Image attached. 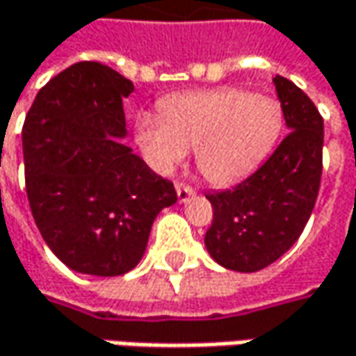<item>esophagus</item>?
I'll use <instances>...</instances> for the list:
<instances>
[{
    "label": "esophagus",
    "instance_id": "obj_1",
    "mask_svg": "<svg viewBox=\"0 0 356 356\" xmlns=\"http://www.w3.org/2000/svg\"><path fill=\"white\" fill-rule=\"evenodd\" d=\"M175 189H177V197L181 204L189 202V200L195 195V189H193L191 185H187V183H177V185H175Z\"/></svg>",
    "mask_w": 356,
    "mask_h": 356
}]
</instances>
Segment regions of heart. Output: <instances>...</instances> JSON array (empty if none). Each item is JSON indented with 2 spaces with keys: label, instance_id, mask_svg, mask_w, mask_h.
I'll return each instance as SVG.
<instances>
[{
  "label": "heart",
  "instance_id": "1",
  "mask_svg": "<svg viewBox=\"0 0 356 356\" xmlns=\"http://www.w3.org/2000/svg\"><path fill=\"white\" fill-rule=\"evenodd\" d=\"M283 124V108L271 95L220 87L167 97L163 113H138L134 130L159 173H173L195 148L202 175L213 185H230L273 152Z\"/></svg>",
  "mask_w": 356,
  "mask_h": 356
}]
</instances>
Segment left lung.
I'll use <instances>...</instances> for the list:
<instances>
[{"label":"left lung","instance_id":"8db88e82","mask_svg":"<svg viewBox=\"0 0 356 356\" xmlns=\"http://www.w3.org/2000/svg\"><path fill=\"white\" fill-rule=\"evenodd\" d=\"M289 134L232 189L213 191L206 248L226 269L254 273L275 263L304 232L322 179L324 120L289 79H273Z\"/></svg>","mask_w":356,"mask_h":356}]
</instances>
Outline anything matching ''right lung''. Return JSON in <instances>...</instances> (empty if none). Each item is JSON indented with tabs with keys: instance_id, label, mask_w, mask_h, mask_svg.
<instances>
[{
	"instance_id": "right-lung-1",
	"label": "right lung",
	"mask_w": 356,
	"mask_h": 356,
	"mask_svg": "<svg viewBox=\"0 0 356 356\" xmlns=\"http://www.w3.org/2000/svg\"><path fill=\"white\" fill-rule=\"evenodd\" d=\"M130 79L97 60L52 77L22 128L26 193L49 248L73 271L128 273L156 213L177 202L169 179L122 145Z\"/></svg>"
}]
</instances>
